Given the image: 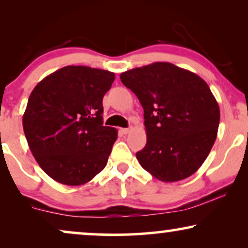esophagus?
Segmentation results:
<instances>
[{"label": "esophagus", "instance_id": "1", "mask_svg": "<svg viewBox=\"0 0 248 248\" xmlns=\"http://www.w3.org/2000/svg\"><path fill=\"white\" fill-rule=\"evenodd\" d=\"M121 132L123 134H127V133H130V132H131V128H122Z\"/></svg>", "mask_w": 248, "mask_h": 248}]
</instances>
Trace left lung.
Wrapping results in <instances>:
<instances>
[{"label":"left lung","instance_id":"left-lung-1","mask_svg":"<svg viewBox=\"0 0 248 248\" xmlns=\"http://www.w3.org/2000/svg\"><path fill=\"white\" fill-rule=\"evenodd\" d=\"M144 110L147 144L137 152L142 168L161 182L194 174L215 143L220 109L202 78L168 62H155L120 76Z\"/></svg>","mask_w":248,"mask_h":248}]
</instances>
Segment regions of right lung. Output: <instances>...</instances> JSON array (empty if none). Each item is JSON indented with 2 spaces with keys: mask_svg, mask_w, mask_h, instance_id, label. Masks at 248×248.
I'll return each mask as SVG.
<instances>
[{
  "mask_svg": "<svg viewBox=\"0 0 248 248\" xmlns=\"http://www.w3.org/2000/svg\"><path fill=\"white\" fill-rule=\"evenodd\" d=\"M115 74L69 65L40 81L22 117L30 151L61 184L79 186L106 167L117 130L103 125V98Z\"/></svg>",
  "mask_w": 248,
  "mask_h": 248,
  "instance_id": "add662e5",
  "label": "right lung"
}]
</instances>
